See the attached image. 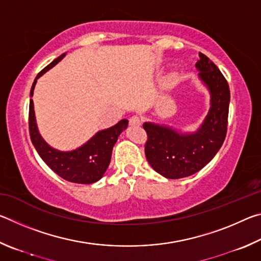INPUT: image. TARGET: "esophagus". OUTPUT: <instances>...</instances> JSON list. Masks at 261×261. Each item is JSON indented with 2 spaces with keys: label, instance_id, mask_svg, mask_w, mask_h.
Returning a JSON list of instances; mask_svg holds the SVG:
<instances>
[{
  "label": "esophagus",
  "instance_id": "34e87169",
  "mask_svg": "<svg viewBox=\"0 0 261 261\" xmlns=\"http://www.w3.org/2000/svg\"><path fill=\"white\" fill-rule=\"evenodd\" d=\"M129 122H130V125H132V126H139V125H141V118L139 116H132V117H130Z\"/></svg>",
  "mask_w": 261,
  "mask_h": 261
}]
</instances>
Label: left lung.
<instances>
[{"label": "left lung", "instance_id": "8db88e82", "mask_svg": "<svg viewBox=\"0 0 261 261\" xmlns=\"http://www.w3.org/2000/svg\"><path fill=\"white\" fill-rule=\"evenodd\" d=\"M196 63L200 82L210 92V110L193 132H182L165 124L145 122V154L154 170L163 177L177 179L196 174L222 146L227 135L230 91L219 68L199 53Z\"/></svg>", "mask_w": 261, "mask_h": 261}]
</instances>
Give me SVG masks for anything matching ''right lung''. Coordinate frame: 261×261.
I'll use <instances>...</instances> for the list:
<instances>
[{
  "label": "right lung",
  "mask_w": 261,
  "mask_h": 261,
  "mask_svg": "<svg viewBox=\"0 0 261 261\" xmlns=\"http://www.w3.org/2000/svg\"><path fill=\"white\" fill-rule=\"evenodd\" d=\"M67 55V53L57 57L45 69H42L34 79L31 87L30 96H33L34 87L37 81L43 73L59 63ZM127 120H122L108 129L100 130L88 139L85 144L72 151H59L46 143L39 132L37 120H35L33 100H30L29 126L32 144L40 158L53 171L61 176L62 178L72 183L92 184L102 177L112 159V152L117 138L127 127Z\"/></svg>",
  "instance_id": "obj_1"
}]
</instances>
